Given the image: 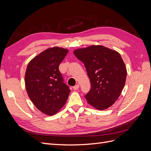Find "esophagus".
<instances>
[{"mask_svg":"<svg viewBox=\"0 0 151 151\" xmlns=\"http://www.w3.org/2000/svg\"><path fill=\"white\" fill-rule=\"evenodd\" d=\"M79 88V84H78L73 87V89H74V90H77Z\"/></svg>","mask_w":151,"mask_h":151,"instance_id":"esophagus-1","label":"esophagus"}]
</instances>
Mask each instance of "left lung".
Wrapping results in <instances>:
<instances>
[{
  "label": "left lung",
  "instance_id": "obj_1",
  "mask_svg": "<svg viewBox=\"0 0 151 151\" xmlns=\"http://www.w3.org/2000/svg\"><path fill=\"white\" fill-rule=\"evenodd\" d=\"M84 63L91 82L85 97L88 103L104 110L115 103L124 88L127 68L120 53L101 45H92L74 51Z\"/></svg>",
  "mask_w": 151,
  "mask_h": 151
}]
</instances>
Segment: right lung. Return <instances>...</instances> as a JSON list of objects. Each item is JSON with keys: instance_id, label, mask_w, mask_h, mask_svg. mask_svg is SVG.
<instances>
[{"instance_id": "obj_1", "label": "right lung", "mask_w": 151, "mask_h": 151, "mask_svg": "<svg viewBox=\"0 0 151 151\" xmlns=\"http://www.w3.org/2000/svg\"><path fill=\"white\" fill-rule=\"evenodd\" d=\"M68 50L55 47L41 52L29 62L25 73L26 92L41 112L49 116L64 106L70 90L63 83L59 65Z\"/></svg>"}]
</instances>
